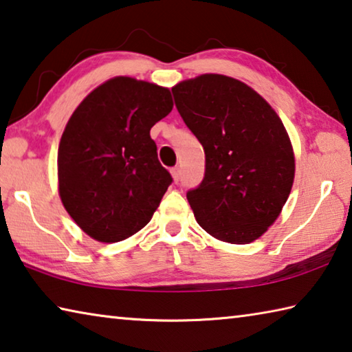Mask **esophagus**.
I'll list each match as a JSON object with an SVG mask.
<instances>
[{
    "mask_svg": "<svg viewBox=\"0 0 352 352\" xmlns=\"http://www.w3.org/2000/svg\"><path fill=\"white\" fill-rule=\"evenodd\" d=\"M170 174H172V178H174V182H175V183L180 182V175H182V170H180V168H174V169H170Z\"/></svg>",
    "mask_w": 352,
    "mask_h": 352,
    "instance_id": "obj_1",
    "label": "esophagus"
}]
</instances>
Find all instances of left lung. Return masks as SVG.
<instances>
[{
  "mask_svg": "<svg viewBox=\"0 0 352 352\" xmlns=\"http://www.w3.org/2000/svg\"><path fill=\"white\" fill-rule=\"evenodd\" d=\"M175 107L205 151V177L186 197L219 241L250 243L275 222L290 194L295 158L275 110L253 88L204 74L172 88Z\"/></svg>",
  "mask_w": 352,
  "mask_h": 352,
  "instance_id": "8db88e82",
  "label": "left lung"
}]
</instances>
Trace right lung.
Segmentation results:
<instances>
[{
  "instance_id": "1",
  "label": "right lung",
  "mask_w": 352,
  "mask_h": 352,
  "mask_svg": "<svg viewBox=\"0 0 352 352\" xmlns=\"http://www.w3.org/2000/svg\"><path fill=\"white\" fill-rule=\"evenodd\" d=\"M172 107L168 88L115 77L69 118L58 146V194L93 239L124 241L152 219L174 180L158 162L151 129Z\"/></svg>"
}]
</instances>
